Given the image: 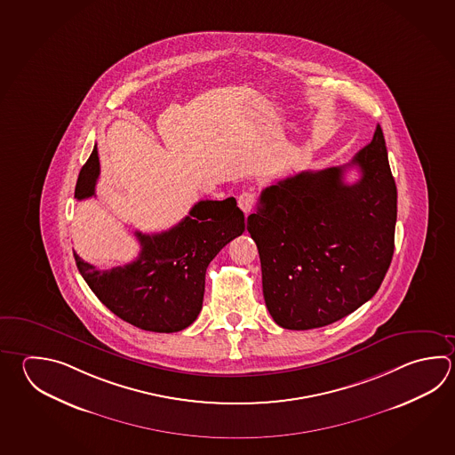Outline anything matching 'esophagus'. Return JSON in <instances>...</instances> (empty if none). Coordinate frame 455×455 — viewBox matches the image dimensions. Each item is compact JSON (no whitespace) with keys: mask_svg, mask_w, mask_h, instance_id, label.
<instances>
[{"mask_svg":"<svg viewBox=\"0 0 455 455\" xmlns=\"http://www.w3.org/2000/svg\"><path fill=\"white\" fill-rule=\"evenodd\" d=\"M254 201H256V195L252 191H243L238 197V206L244 214L248 215L254 207Z\"/></svg>","mask_w":455,"mask_h":455,"instance_id":"1","label":"esophagus"}]
</instances>
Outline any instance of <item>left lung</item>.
<instances>
[{
	"mask_svg": "<svg viewBox=\"0 0 455 455\" xmlns=\"http://www.w3.org/2000/svg\"><path fill=\"white\" fill-rule=\"evenodd\" d=\"M352 164L361 179L347 186L343 172ZM395 217L397 189L379 125L351 163L267 187L248 232L275 323L320 328L371 299L393 259Z\"/></svg>",
	"mask_w": 455,
	"mask_h": 455,
	"instance_id": "1",
	"label": "left lung"
}]
</instances>
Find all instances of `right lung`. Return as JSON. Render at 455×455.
<instances>
[{
    "label": "right lung",
    "mask_w": 455,
    "mask_h": 455,
    "mask_svg": "<svg viewBox=\"0 0 455 455\" xmlns=\"http://www.w3.org/2000/svg\"><path fill=\"white\" fill-rule=\"evenodd\" d=\"M98 149L78 173L76 197L95 195ZM244 214L235 197L199 201L171 230L137 232L140 256L127 266L98 270L74 252L78 272L96 298L117 317L146 331H181L203 309L207 266L219 251L244 232Z\"/></svg>",
    "instance_id": "obj_1"
}]
</instances>
